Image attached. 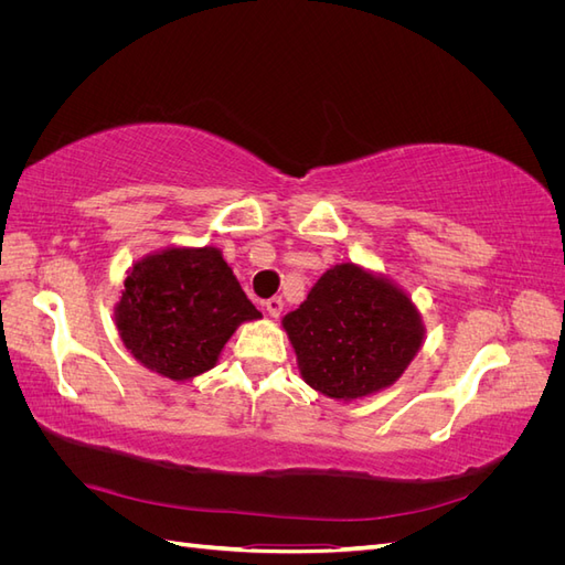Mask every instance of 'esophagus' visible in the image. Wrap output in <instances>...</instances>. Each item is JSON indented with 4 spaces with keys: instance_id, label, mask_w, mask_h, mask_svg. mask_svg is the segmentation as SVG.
Segmentation results:
<instances>
[{
    "instance_id": "esophagus-1",
    "label": "esophagus",
    "mask_w": 565,
    "mask_h": 565,
    "mask_svg": "<svg viewBox=\"0 0 565 565\" xmlns=\"http://www.w3.org/2000/svg\"><path fill=\"white\" fill-rule=\"evenodd\" d=\"M264 306H266V311H268V316L270 318H278L280 313H282V299L280 297H270V299H266L264 301Z\"/></svg>"
}]
</instances>
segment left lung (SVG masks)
<instances>
[{
    "instance_id": "left-lung-1",
    "label": "left lung",
    "mask_w": 565,
    "mask_h": 565,
    "mask_svg": "<svg viewBox=\"0 0 565 565\" xmlns=\"http://www.w3.org/2000/svg\"><path fill=\"white\" fill-rule=\"evenodd\" d=\"M303 382L353 401L391 386L417 355L424 324L415 303L355 264L330 268L282 318Z\"/></svg>"
}]
</instances>
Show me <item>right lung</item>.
<instances>
[{"mask_svg":"<svg viewBox=\"0 0 565 565\" xmlns=\"http://www.w3.org/2000/svg\"><path fill=\"white\" fill-rule=\"evenodd\" d=\"M262 313L218 249L172 247L134 264L115 322L136 361L183 382L216 365L235 328Z\"/></svg>","mask_w":565,"mask_h":565,"instance_id":"1","label":"right lung"}]
</instances>
